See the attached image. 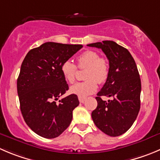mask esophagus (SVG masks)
<instances>
[{
	"instance_id": "esophagus-1",
	"label": "esophagus",
	"mask_w": 160,
	"mask_h": 160,
	"mask_svg": "<svg viewBox=\"0 0 160 160\" xmlns=\"http://www.w3.org/2000/svg\"><path fill=\"white\" fill-rule=\"evenodd\" d=\"M78 100L80 103H83L86 100V97H78Z\"/></svg>"
}]
</instances>
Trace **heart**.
<instances>
[{
  "label": "heart",
  "instance_id": "b5f03b06",
  "mask_svg": "<svg viewBox=\"0 0 160 160\" xmlns=\"http://www.w3.org/2000/svg\"><path fill=\"white\" fill-rule=\"evenodd\" d=\"M78 68L86 69L84 74L86 81L78 82L70 89L71 93L78 97H86L93 93L97 89V82L101 84L107 80L109 74V64L104 58L100 57L97 52H84L77 57ZM62 74L68 83H73L75 80L77 68L71 60H66L60 68Z\"/></svg>",
  "mask_w": 160,
  "mask_h": 160
}]
</instances>
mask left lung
Instances as JSON below:
<instances>
[{
    "label": "left lung",
    "instance_id": "obj_1",
    "mask_svg": "<svg viewBox=\"0 0 160 160\" xmlns=\"http://www.w3.org/2000/svg\"><path fill=\"white\" fill-rule=\"evenodd\" d=\"M87 45L101 48L109 60L108 77L96 97L97 107L92 118L107 135L120 136L131 127L141 107V83L136 63L127 48L112 41ZM102 95L112 99L107 102Z\"/></svg>",
    "mask_w": 160,
    "mask_h": 160
}]
</instances>
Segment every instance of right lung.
Masks as SVG:
<instances>
[{
	"label": "right lung",
	"instance_id": "right-lung-1",
	"mask_svg": "<svg viewBox=\"0 0 160 160\" xmlns=\"http://www.w3.org/2000/svg\"><path fill=\"white\" fill-rule=\"evenodd\" d=\"M82 47L45 42L30 50L22 61L17 79L20 110L27 126L39 136L57 138L71 124L79 101L71 94L56 104L69 89L60 68Z\"/></svg>",
	"mask_w": 160,
	"mask_h": 160
}]
</instances>
